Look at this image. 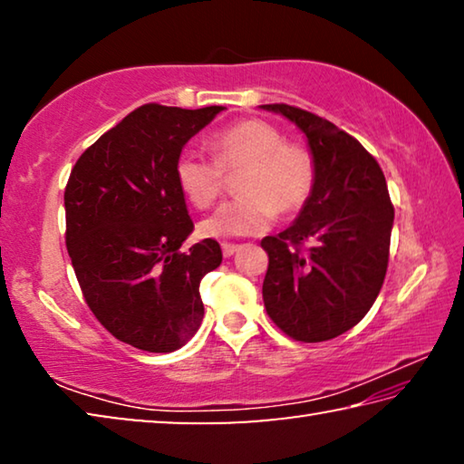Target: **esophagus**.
Returning a JSON list of instances; mask_svg holds the SVG:
<instances>
[{"label": "esophagus", "instance_id": "34e87169", "mask_svg": "<svg viewBox=\"0 0 464 464\" xmlns=\"http://www.w3.org/2000/svg\"><path fill=\"white\" fill-rule=\"evenodd\" d=\"M223 256L225 257H231L233 254H235V251H237L239 249V246H235V243H223Z\"/></svg>", "mask_w": 464, "mask_h": 464}]
</instances>
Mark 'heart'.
<instances>
[{"label": "heart", "mask_w": 464, "mask_h": 464, "mask_svg": "<svg viewBox=\"0 0 464 464\" xmlns=\"http://www.w3.org/2000/svg\"><path fill=\"white\" fill-rule=\"evenodd\" d=\"M213 157L184 149L176 160V184L196 208L213 204L225 186V174L243 171L239 198L225 202L200 223L204 237L227 239L268 229L278 215H295L307 204L315 186V160L307 147L274 124L257 119L235 122L210 139Z\"/></svg>", "instance_id": "heart-1"}]
</instances>
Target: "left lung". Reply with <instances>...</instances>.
Instances as JSON below:
<instances>
[{"label":"left lung","mask_w":464,"mask_h":464,"mask_svg":"<svg viewBox=\"0 0 464 464\" xmlns=\"http://www.w3.org/2000/svg\"><path fill=\"white\" fill-rule=\"evenodd\" d=\"M304 132L315 186L286 231L262 239L268 254L264 307L296 342H327L354 327L381 293L389 266L392 208L374 157L321 116L264 104ZM313 240L309 248L304 243Z\"/></svg>","instance_id":"1"}]
</instances>
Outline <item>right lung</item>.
Masks as SVG:
<instances>
[{"label":"right lung","instance_id":"right-lung-1","mask_svg":"<svg viewBox=\"0 0 464 464\" xmlns=\"http://www.w3.org/2000/svg\"><path fill=\"white\" fill-rule=\"evenodd\" d=\"M223 106L145 104L85 149L65 186V243L85 303L116 340L174 352L200 327L221 246L192 233L176 160Z\"/></svg>","mask_w":464,"mask_h":464}]
</instances>
